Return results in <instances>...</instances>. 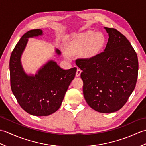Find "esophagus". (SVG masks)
<instances>
[{
	"instance_id": "obj_1",
	"label": "esophagus",
	"mask_w": 146,
	"mask_h": 146,
	"mask_svg": "<svg viewBox=\"0 0 146 146\" xmlns=\"http://www.w3.org/2000/svg\"><path fill=\"white\" fill-rule=\"evenodd\" d=\"M81 73H82V70H80V69H79V68H78V69H77V70H76V76H77V77L80 76V74H81Z\"/></svg>"
}]
</instances>
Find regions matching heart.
I'll return each instance as SVG.
<instances>
[{
	"mask_svg": "<svg viewBox=\"0 0 146 146\" xmlns=\"http://www.w3.org/2000/svg\"><path fill=\"white\" fill-rule=\"evenodd\" d=\"M105 44V38L100 33L88 31L76 36L68 43L66 50L70 54L82 51L83 56L92 58L100 54Z\"/></svg>",
	"mask_w": 146,
	"mask_h": 146,
	"instance_id": "b5f03b06",
	"label": "heart"
}]
</instances>
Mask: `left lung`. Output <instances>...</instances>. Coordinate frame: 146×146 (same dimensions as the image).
<instances>
[{
	"mask_svg": "<svg viewBox=\"0 0 146 146\" xmlns=\"http://www.w3.org/2000/svg\"><path fill=\"white\" fill-rule=\"evenodd\" d=\"M108 41L104 51L92 58L77 59L83 71L86 102L95 111L112 113L125 104L138 76L137 53L126 37L114 28L105 27Z\"/></svg>",
	"mask_w": 146,
	"mask_h": 146,
	"instance_id": "obj_1",
	"label": "left lung"
}]
</instances>
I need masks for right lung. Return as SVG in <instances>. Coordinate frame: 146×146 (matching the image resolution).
<instances>
[{"mask_svg": "<svg viewBox=\"0 0 146 146\" xmlns=\"http://www.w3.org/2000/svg\"><path fill=\"white\" fill-rule=\"evenodd\" d=\"M42 35L39 29L24 34L12 51L9 62L12 92L21 108L35 116H48L59 109L76 72L75 67L64 70L51 60L35 76L27 75L22 66L21 55L28 38ZM56 52L61 54L58 49Z\"/></svg>", "mask_w": 146, "mask_h": 146, "instance_id": "right-lung-1", "label": "right lung"}]
</instances>
